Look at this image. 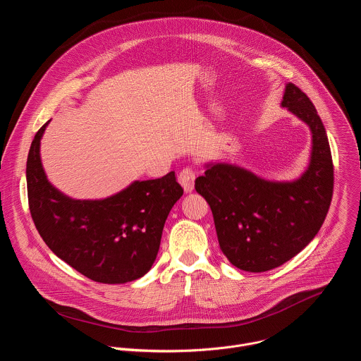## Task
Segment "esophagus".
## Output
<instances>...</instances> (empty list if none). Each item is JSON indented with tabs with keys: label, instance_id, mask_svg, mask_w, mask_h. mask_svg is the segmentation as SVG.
<instances>
[{
	"label": "esophagus",
	"instance_id": "34e87169",
	"mask_svg": "<svg viewBox=\"0 0 361 361\" xmlns=\"http://www.w3.org/2000/svg\"><path fill=\"white\" fill-rule=\"evenodd\" d=\"M178 179H179V183L182 185V188L186 193H190L193 190V188H195V171L192 168H185L183 171H180Z\"/></svg>",
	"mask_w": 361,
	"mask_h": 361
}]
</instances>
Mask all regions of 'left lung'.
Wrapping results in <instances>:
<instances>
[{"label": "left lung", "instance_id": "obj_1", "mask_svg": "<svg viewBox=\"0 0 361 361\" xmlns=\"http://www.w3.org/2000/svg\"><path fill=\"white\" fill-rule=\"evenodd\" d=\"M281 106L309 125L312 154L292 182L266 180L231 164H209L195 189L209 203L221 250L245 271H267L302 252L320 231L333 196V161L324 125L309 97L286 84Z\"/></svg>", "mask_w": 361, "mask_h": 361}]
</instances>
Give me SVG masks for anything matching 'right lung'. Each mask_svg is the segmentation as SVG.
Here are the masks:
<instances>
[{
  "instance_id": "add662e5",
  "label": "right lung",
  "mask_w": 361,
  "mask_h": 361,
  "mask_svg": "<svg viewBox=\"0 0 361 361\" xmlns=\"http://www.w3.org/2000/svg\"><path fill=\"white\" fill-rule=\"evenodd\" d=\"M47 125L35 133L27 159L28 203L38 233L59 259L94 281L121 284L142 277L152 267L168 214L183 195L175 172L135 180L106 199H72L44 172L39 143Z\"/></svg>"
}]
</instances>
